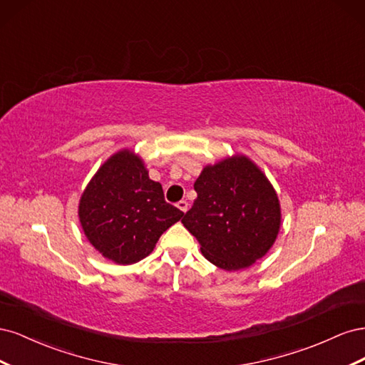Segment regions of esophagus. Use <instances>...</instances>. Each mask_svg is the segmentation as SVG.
I'll return each instance as SVG.
<instances>
[{
    "label": "esophagus",
    "mask_w": 365,
    "mask_h": 365,
    "mask_svg": "<svg viewBox=\"0 0 365 365\" xmlns=\"http://www.w3.org/2000/svg\"><path fill=\"white\" fill-rule=\"evenodd\" d=\"M176 207H178L180 210H181V212H187V210H189V202H187V201H184V200H181L178 204H176Z\"/></svg>",
    "instance_id": "obj_1"
}]
</instances>
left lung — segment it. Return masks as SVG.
I'll list each match as a JSON object with an SVG mask.
<instances>
[{"mask_svg":"<svg viewBox=\"0 0 365 365\" xmlns=\"http://www.w3.org/2000/svg\"><path fill=\"white\" fill-rule=\"evenodd\" d=\"M193 187L197 197L182 224L207 260L237 271L268 252L280 228V204L267 176L248 158L207 165Z\"/></svg>","mask_w":365,"mask_h":365,"instance_id":"8db88e82","label":"left lung"}]
</instances>
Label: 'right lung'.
Segmentation results:
<instances>
[{"mask_svg":"<svg viewBox=\"0 0 365 365\" xmlns=\"http://www.w3.org/2000/svg\"><path fill=\"white\" fill-rule=\"evenodd\" d=\"M182 215L165 202L161 184L149 180L141 160L129 150L115 153L98 169L79 205L88 240L118 264L149 256L160 236Z\"/></svg>","mask_w":365,"mask_h":365,"instance_id":"1","label":"right lung"}]
</instances>
